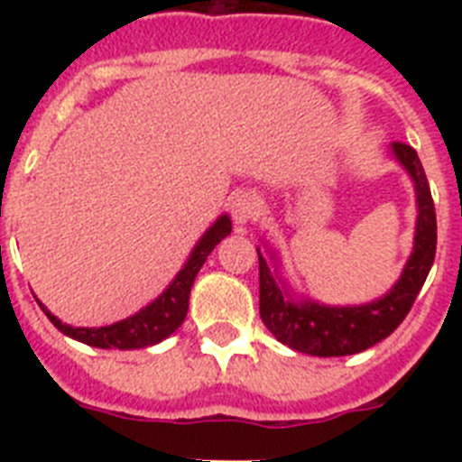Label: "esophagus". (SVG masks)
Returning <instances> with one entry per match:
<instances>
[{
    "instance_id": "esophagus-1",
    "label": "esophagus",
    "mask_w": 462,
    "mask_h": 462,
    "mask_svg": "<svg viewBox=\"0 0 462 462\" xmlns=\"http://www.w3.org/2000/svg\"><path fill=\"white\" fill-rule=\"evenodd\" d=\"M261 210H263V199L254 189L238 191L231 201V212H234V219L238 224L252 222V219L259 217Z\"/></svg>"
}]
</instances>
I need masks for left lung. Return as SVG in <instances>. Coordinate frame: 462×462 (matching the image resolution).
Wrapping results in <instances>:
<instances>
[{"label":"left lung","mask_w":462,"mask_h":462,"mask_svg":"<svg viewBox=\"0 0 462 462\" xmlns=\"http://www.w3.org/2000/svg\"><path fill=\"white\" fill-rule=\"evenodd\" d=\"M393 152L410 171L419 199L414 252L402 277L383 298L358 308H326L319 303H291L259 252V314L282 345L312 356H349L389 337L421 291L438 247V219L421 159L411 145L395 141Z\"/></svg>","instance_id":"obj_1"}]
</instances>
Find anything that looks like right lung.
<instances>
[{
	"label": "right lung",
	"instance_id": "obj_1",
	"mask_svg": "<svg viewBox=\"0 0 462 462\" xmlns=\"http://www.w3.org/2000/svg\"><path fill=\"white\" fill-rule=\"evenodd\" d=\"M228 234H231V219L224 215V217H219L217 222L208 228V234L203 236L201 243L196 245L189 261L178 273L173 284L152 305H148V308L141 310V312L125 321L101 326V328H73V326L62 324L43 305L41 308H43V312H46V317L52 321L57 330H62L64 336L85 342V345L99 346V349H143V346H152L164 340V337H169L185 321L187 308H189V291L196 273L201 271L208 254L215 250V245L222 238H226Z\"/></svg>",
	"mask_w": 462,
	"mask_h": 462
}]
</instances>
